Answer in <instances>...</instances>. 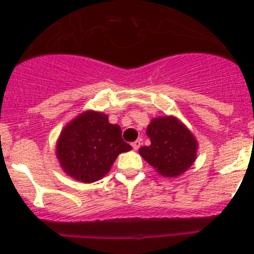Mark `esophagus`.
<instances>
[{
	"label": "esophagus",
	"mask_w": 254,
	"mask_h": 254,
	"mask_svg": "<svg viewBox=\"0 0 254 254\" xmlns=\"http://www.w3.org/2000/svg\"><path fill=\"white\" fill-rule=\"evenodd\" d=\"M131 145H132V148H134L135 151H136V149L140 148V146H141V141H140V140H136V141H134V142L131 143Z\"/></svg>",
	"instance_id": "34e87169"
}]
</instances>
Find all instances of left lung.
<instances>
[{
	"instance_id": "obj_1",
	"label": "left lung",
	"mask_w": 254,
	"mask_h": 254,
	"mask_svg": "<svg viewBox=\"0 0 254 254\" xmlns=\"http://www.w3.org/2000/svg\"><path fill=\"white\" fill-rule=\"evenodd\" d=\"M151 145L138 149L148 164L165 178H175L193 164L197 141L192 132L175 117H158L147 127Z\"/></svg>"
}]
</instances>
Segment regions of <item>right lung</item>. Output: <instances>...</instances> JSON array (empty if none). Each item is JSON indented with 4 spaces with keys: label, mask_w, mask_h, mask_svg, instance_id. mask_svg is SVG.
<instances>
[{
    "label": "right lung",
    "mask_w": 254,
    "mask_h": 254,
    "mask_svg": "<svg viewBox=\"0 0 254 254\" xmlns=\"http://www.w3.org/2000/svg\"><path fill=\"white\" fill-rule=\"evenodd\" d=\"M132 147L122 138L119 125L101 112L87 111L71 120L57 141L56 154L69 176L81 183L100 180L117 157Z\"/></svg>",
    "instance_id": "1"
}]
</instances>
